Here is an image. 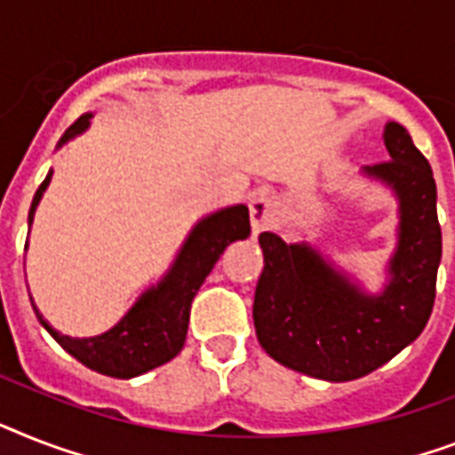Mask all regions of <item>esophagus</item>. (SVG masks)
<instances>
[{
	"label": "esophagus",
	"mask_w": 455,
	"mask_h": 455,
	"mask_svg": "<svg viewBox=\"0 0 455 455\" xmlns=\"http://www.w3.org/2000/svg\"><path fill=\"white\" fill-rule=\"evenodd\" d=\"M250 224H252V234L259 235L261 231L271 228L273 224V208L266 198H254L250 203Z\"/></svg>",
	"instance_id": "esophagus-1"
}]
</instances>
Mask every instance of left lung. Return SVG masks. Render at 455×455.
I'll list each match as a JSON object with an SVG mask.
<instances>
[{
	"mask_svg": "<svg viewBox=\"0 0 455 455\" xmlns=\"http://www.w3.org/2000/svg\"><path fill=\"white\" fill-rule=\"evenodd\" d=\"M383 142L387 161L364 168L400 201L397 247L381 294L362 291L308 243L259 235L257 339L273 360L313 379L341 383L367 376L419 339L435 304L442 228L432 168L404 125L386 124Z\"/></svg>",
	"mask_w": 455,
	"mask_h": 455,
	"instance_id": "1",
	"label": "left lung"
}]
</instances>
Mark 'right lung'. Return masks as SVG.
Returning <instances> with one entry per match:
<instances>
[{"instance_id":"obj_1","label":"right lung","mask_w":455,"mask_h":455,"mask_svg":"<svg viewBox=\"0 0 455 455\" xmlns=\"http://www.w3.org/2000/svg\"><path fill=\"white\" fill-rule=\"evenodd\" d=\"M93 114H84L69 125L60 138L58 147L81 135L91 125ZM53 170L46 180L39 184L32 208H29L28 224L35 220V210L42 201L44 191L51 182ZM250 235V212L247 205H231V208L217 210L212 215L203 217L191 234L184 240L182 250L172 261L170 271L156 287H151L132 304V308L114 324L105 334L91 336V339H72L60 334L44 320V315L35 308L44 330L68 350L69 355L76 357L88 369L100 371L114 379H132L149 369H156L182 350L187 330H189L191 301L196 291L208 278L212 266L221 257L234 240H243ZM28 247V245H25Z\"/></svg>"}]
</instances>
